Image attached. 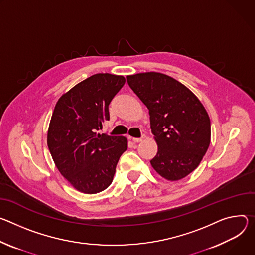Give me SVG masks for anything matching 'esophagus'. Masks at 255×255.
<instances>
[{
  "label": "esophagus",
  "instance_id": "34e87169",
  "mask_svg": "<svg viewBox=\"0 0 255 255\" xmlns=\"http://www.w3.org/2000/svg\"><path fill=\"white\" fill-rule=\"evenodd\" d=\"M145 138H146V135L143 134L140 137H132V140L134 143H140V142H143Z\"/></svg>",
  "mask_w": 255,
  "mask_h": 255
}]
</instances>
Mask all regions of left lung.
Wrapping results in <instances>:
<instances>
[{
    "mask_svg": "<svg viewBox=\"0 0 255 255\" xmlns=\"http://www.w3.org/2000/svg\"><path fill=\"white\" fill-rule=\"evenodd\" d=\"M128 86L149 109L158 146L150 161L163 178L176 181L200 165L211 142V121L202 102L186 86L165 74L127 76Z\"/></svg>",
    "mask_w": 255,
    "mask_h": 255,
    "instance_id": "8db88e82",
    "label": "left lung"
}]
</instances>
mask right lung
Wrapping results in <instances>:
<instances>
[{"mask_svg":"<svg viewBox=\"0 0 255 255\" xmlns=\"http://www.w3.org/2000/svg\"><path fill=\"white\" fill-rule=\"evenodd\" d=\"M126 83L124 76L95 74L63 94L47 130V146L61 174L78 191L93 194L112 182L125 136L99 133L108 105Z\"/></svg>","mask_w":255,"mask_h":255,"instance_id":"1","label":"right lung"}]
</instances>
